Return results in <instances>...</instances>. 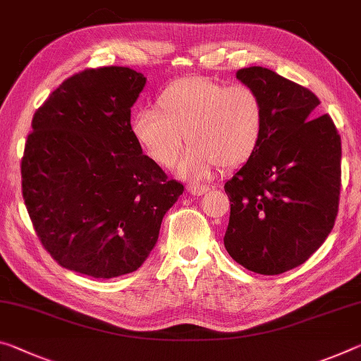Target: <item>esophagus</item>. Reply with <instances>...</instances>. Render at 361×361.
Instances as JSON below:
<instances>
[{"instance_id":"34e87169","label":"esophagus","mask_w":361,"mask_h":361,"mask_svg":"<svg viewBox=\"0 0 361 361\" xmlns=\"http://www.w3.org/2000/svg\"><path fill=\"white\" fill-rule=\"evenodd\" d=\"M190 190L191 194H194V196H201V194L207 192L209 191V185H201V183H192V185H190Z\"/></svg>"}]
</instances>
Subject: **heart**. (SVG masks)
I'll return each instance as SVG.
<instances>
[{"mask_svg": "<svg viewBox=\"0 0 361 361\" xmlns=\"http://www.w3.org/2000/svg\"><path fill=\"white\" fill-rule=\"evenodd\" d=\"M265 123L259 93L247 85H228L204 77H186L160 91L154 109H140L131 133L160 167H171L190 146L176 171L181 178H209L215 165L238 169L254 156Z\"/></svg>", "mask_w": 361, "mask_h": 361, "instance_id": "b5f03b06", "label": "heart"}]
</instances>
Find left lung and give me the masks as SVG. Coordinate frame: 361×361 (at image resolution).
<instances>
[{
  "mask_svg": "<svg viewBox=\"0 0 361 361\" xmlns=\"http://www.w3.org/2000/svg\"><path fill=\"white\" fill-rule=\"evenodd\" d=\"M265 109L259 147L225 183L231 202L225 247L247 270L281 274L299 267L334 226L341 194V136L317 116L310 90L265 67L236 72Z\"/></svg>",
  "mask_w": 361,
  "mask_h": 361,
  "instance_id": "left-lung-1",
  "label": "left lung"
}]
</instances>
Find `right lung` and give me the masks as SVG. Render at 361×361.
<instances>
[{
	"mask_svg": "<svg viewBox=\"0 0 361 361\" xmlns=\"http://www.w3.org/2000/svg\"><path fill=\"white\" fill-rule=\"evenodd\" d=\"M145 85L128 67L85 68L33 116L22 196L39 243L67 270L98 279L138 270L185 190L131 133Z\"/></svg>",
	"mask_w": 361,
	"mask_h": 361,
	"instance_id": "right-lung-1",
	"label": "right lung"
}]
</instances>
